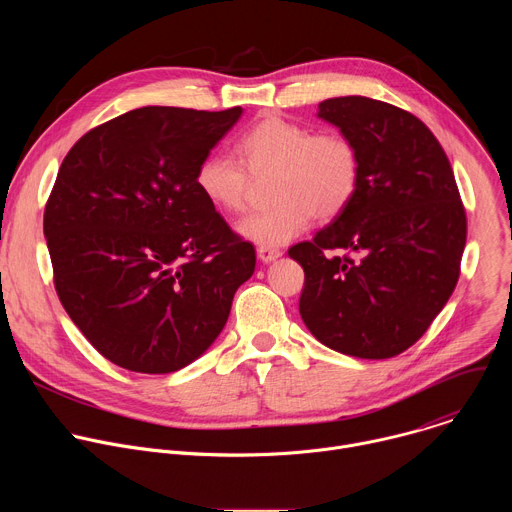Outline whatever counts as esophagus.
Returning <instances> with one entry per match:
<instances>
[{
  "label": "esophagus",
  "instance_id": "1",
  "mask_svg": "<svg viewBox=\"0 0 512 512\" xmlns=\"http://www.w3.org/2000/svg\"><path fill=\"white\" fill-rule=\"evenodd\" d=\"M281 255H283V251L277 249V247H259V249H257V257H259L263 263H271V261L279 259Z\"/></svg>",
  "mask_w": 512,
  "mask_h": 512
}]
</instances>
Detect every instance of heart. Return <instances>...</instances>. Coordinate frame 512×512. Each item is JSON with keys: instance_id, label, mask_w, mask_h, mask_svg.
Returning <instances> with one entry per match:
<instances>
[{"instance_id": "obj_1", "label": "heart", "mask_w": 512, "mask_h": 512, "mask_svg": "<svg viewBox=\"0 0 512 512\" xmlns=\"http://www.w3.org/2000/svg\"><path fill=\"white\" fill-rule=\"evenodd\" d=\"M235 158L210 154L196 166L198 192L218 210L239 212L251 178L273 174V206L245 216L237 231L261 245L281 247L304 233L312 216L330 221L354 198L360 158L354 141L340 131L310 127L265 115L235 141Z\"/></svg>"}]
</instances>
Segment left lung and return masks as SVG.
Masks as SVG:
<instances>
[{
  "label": "left lung",
  "mask_w": 512,
  "mask_h": 512,
  "mask_svg": "<svg viewBox=\"0 0 512 512\" xmlns=\"http://www.w3.org/2000/svg\"><path fill=\"white\" fill-rule=\"evenodd\" d=\"M318 117L354 141L360 178L334 221L287 251L306 273L300 314L336 352L391 358L450 300L466 210L440 141L409 111L354 95L322 101Z\"/></svg>",
  "instance_id": "1"
}]
</instances>
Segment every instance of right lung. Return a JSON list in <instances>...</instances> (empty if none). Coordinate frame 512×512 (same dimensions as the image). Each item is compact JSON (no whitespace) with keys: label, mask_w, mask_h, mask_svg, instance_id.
<instances>
[{"label":"right lung","mask_w":512,"mask_h":512,"mask_svg":"<svg viewBox=\"0 0 512 512\" xmlns=\"http://www.w3.org/2000/svg\"><path fill=\"white\" fill-rule=\"evenodd\" d=\"M243 109L141 107L72 145L44 208L54 287L121 369L180 371L225 328L255 249L198 192L202 158Z\"/></svg>","instance_id":"add662e5"}]
</instances>
